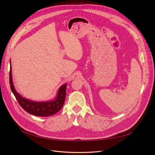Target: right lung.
<instances>
[{
  "label": "right lung",
  "mask_w": 155,
  "mask_h": 155,
  "mask_svg": "<svg viewBox=\"0 0 155 155\" xmlns=\"http://www.w3.org/2000/svg\"><path fill=\"white\" fill-rule=\"evenodd\" d=\"M10 88L14 96L19 105L29 114L37 116L46 117L54 115L59 112L63 107L66 97V89L67 84H63L58 89L57 96L53 100L48 101H35L22 97L18 93L13 85L12 74V65L10 61Z\"/></svg>",
  "instance_id": "1"
}]
</instances>
